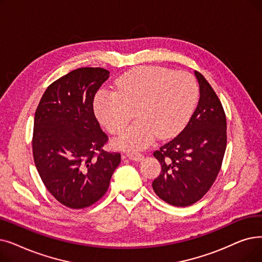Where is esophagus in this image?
<instances>
[{
    "label": "esophagus",
    "mask_w": 262,
    "mask_h": 262,
    "mask_svg": "<svg viewBox=\"0 0 262 262\" xmlns=\"http://www.w3.org/2000/svg\"><path fill=\"white\" fill-rule=\"evenodd\" d=\"M126 157H127L128 159H130V161H134V162H140V161H142V159H143V156H142L141 154L133 153V152L127 153V154H126Z\"/></svg>",
    "instance_id": "1"
}]
</instances>
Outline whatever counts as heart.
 I'll use <instances>...</instances> for the list:
<instances>
[{
	"mask_svg": "<svg viewBox=\"0 0 262 262\" xmlns=\"http://www.w3.org/2000/svg\"><path fill=\"white\" fill-rule=\"evenodd\" d=\"M198 94V84L190 74L144 66L122 75L116 82V92H99L94 111L111 134H118L135 110L138 121L119 136L115 145L141 151L157 136L166 139L183 129L194 112Z\"/></svg>",
	"mask_w": 262,
	"mask_h": 262,
	"instance_id": "b5f03b06",
	"label": "heart"
}]
</instances>
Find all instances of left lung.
I'll return each instance as SVG.
<instances>
[{"label":"left lung","mask_w":262,"mask_h":262,"mask_svg":"<svg viewBox=\"0 0 262 262\" xmlns=\"http://www.w3.org/2000/svg\"><path fill=\"white\" fill-rule=\"evenodd\" d=\"M200 98L196 110L171 141L153 153L162 171L152 183L155 194L174 207L200 200L217 177L227 145V122L220 98L195 72Z\"/></svg>","instance_id":"8db88e82"}]
</instances>
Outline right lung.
I'll list each match as a JSON object with an SVG mask.
<instances>
[{"mask_svg":"<svg viewBox=\"0 0 262 262\" xmlns=\"http://www.w3.org/2000/svg\"><path fill=\"white\" fill-rule=\"evenodd\" d=\"M109 74L100 67L68 73L47 88L35 111L34 162L48 191L67 208L98 201L121 163L120 153L104 151L108 136L93 110L94 96Z\"/></svg>","mask_w":262,"mask_h":262,"instance_id":"obj_1","label":"right lung"}]
</instances>
